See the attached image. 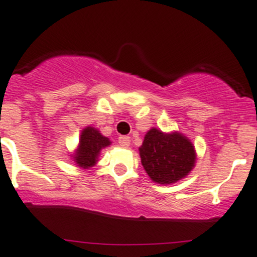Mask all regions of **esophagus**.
<instances>
[{"label":"esophagus","instance_id":"obj_1","mask_svg":"<svg viewBox=\"0 0 257 257\" xmlns=\"http://www.w3.org/2000/svg\"><path fill=\"white\" fill-rule=\"evenodd\" d=\"M118 142H119V144H120V147H123V148H128L129 145H131V138H129V137H125V136L119 137Z\"/></svg>","mask_w":257,"mask_h":257}]
</instances>
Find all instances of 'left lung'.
<instances>
[{"label":"left lung","mask_w":257,"mask_h":257,"mask_svg":"<svg viewBox=\"0 0 257 257\" xmlns=\"http://www.w3.org/2000/svg\"><path fill=\"white\" fill-rule=\"evenodd\" d=\"M139 154L147 174L159 184H173L185 178L196 160L195 148L185 136L157 128L145 134Z\"/></svg>","instance_id":"8db88e82"}]
</instances>
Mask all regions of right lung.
I'll list each match as a JSON object with an SVG mask.
<instances>
[{
	"label": "right lung",
	"instance_id": "add662e5",
	"mask_svg": "<svg viewBox=\"0 0 257 257\" xmlns=\"http://www.w3.org/2000/svg\"><path fill=\"white\" fill-rule=\"evenodd\" d=\"M108 145H110V141L107 137L102 136L98 129L87 126L82 131L78 148L74 154H72V158L79 168L89 169L97 164L100 150Z\"/></svg>",
	"mask_w": 257,
	"mask_h": 257
}]
</instances>
